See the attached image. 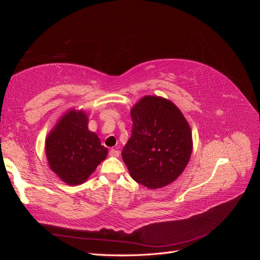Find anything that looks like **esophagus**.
Masks as SVG:
<instances>
[{"label": "esophagus", "instance_id": "esophagus-1", "mask_svg": "<svg viewBox=\"0 0 260 260\" xmlns=\"http://www.w3.org/2000/svg\"><path fill=\"white\" fill-rule=\"evenodd\" d=\"M119 154H120V152L117 151V149H115V148L109 149V156H112V157H118V156H119Z\"/></svg>", "mask_w": 260, "mask_h": 260}]
</instances>
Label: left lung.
I'll list each match as a JSON object with an SVG mask.
<instances>
[{
    "instance_id": "8db88e82",
    "label": "left lung",
    "mask_w": 260,
    "mask_h": 260,
    "mask_svg": "<svg viewBox=\"0 0 260 260\" xmlns=\"http://www.w3.org/2000/svg\"><path fill=\"white\" fill-rule=\"evenodd\" d=\"M130 114L132 132L121 156L131 178L148 188L174 182L193 151L185 117L171 101L157 95L143 96Z\"/></svg>"
}]
</instances>
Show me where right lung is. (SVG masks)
Returning a JSON list of instances; mask_svg holds the SVG:
<instances>
[{"label": "right lung", "instance_id": "add662e5", "mask_svg": "<svg viewBox=\"0 0 260 260\" xmlns=\"http://www.w3.org/2000/svg\"><path fill=\"white\" fill-rule=\"evenodd\" d=\"M88 124L89 117L84 111L69 109L45 139L49 166L68 185L84 183L108 154Z\"/></svg>", "mask_w": 260, "mask_h": 260}]
</instances>
